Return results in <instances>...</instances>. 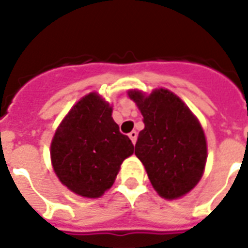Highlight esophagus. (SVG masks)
<instances>
[{"mask_svg": "<svg viewBox=\"0 0 248 248\" xmlns=\"http://www.w3.org/2000/svg\"><path fill=\"white\" fill-rule=\"evenodd\" d=\"M128 138L131 139L132 143L135 144L136 143V139H138V132H136V131H131V132H130V134H128Z\"/></svg>", "mask_w": 248, "mask_h": 248, "instance_id": "esophagus-1", "label": "esophagus"}]
</instances>
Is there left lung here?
<instances>
[{"label": "left lung", "mask_w": 248, "mask_h": 248, "mask_svg": "<svg viewBox=\"0 0 248 248\" xmlns=\"http://www.w3.org/2000/svg\"><path fill=\"white\" fill-rule=\"evenodd\" d=\"M143 114L144 128L135 144L153 188L166 200L190 192L203 175L207 144L202 126L180 97L155 89L149 96L128 91Z\"/></svg>", "instance_id": "obj_1"}]
</instances>
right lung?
Returning a JSON list of instances; mask_svg holds the SVG:
<instances>
[{"instance_id":"right-lung-1","label":"right lung","mask_w":248,"mask_h":248,"mask_svg":"<svg viewBox=\"0 0 248 248\" xmlns=\"http://www.w3.org/2000/svg\"><path fill=\"white\" fill-rule=\"evenodd\" d=\"M50 153L62 184L78 196L99 198L113 185L134 145L113 121L112 107L91 93L62 121Z\"/></svg>"}]
</instances>
